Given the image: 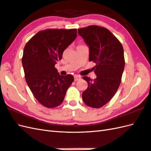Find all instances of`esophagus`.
I'll return each instance as SVG.
<instances>
[{
  "label": "esophagus",
  "mask_w": 151,
  "mask_h": 151,
  "mask_svg": "<svg viewBox=\"0 0 151 151\" xmlns=\"http://www.w3.org/2000/svg\"><path fill=\"white\" fill-rule=\"evenodd\" d=\"M74 78H75V81H79L80 79H81V76H78V75H76V76H75Z\"/></svg>",
  "instance_id": "1"
}]
</instances>
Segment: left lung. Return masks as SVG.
Returning a JSON list of instances; mask_svg holds the SVG:
<instances>
[{
  "label": "left lung",
  "instance_id": "1",
  "mask_svg": "<svg viewBox=\"0 0 151 151\" xmlns=\"http://www.w3.org/2000/svg\"><path fill=\"white\" fill-rule=\"evenodd\" d=\"M78 33L89 49V62H93L97 75L95 80L83 76L88 87L82 93V99L88 106H103L114 97L121 84L124 68L123 46L106 28L92 25L79 28Z\"/></svg>",
  "mask_w": 151,
  "mask_h": 151
}]
</instances>
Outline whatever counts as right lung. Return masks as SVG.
<instances>
[{
	"mask_svg": "<svg viewBox=\"0 0 151 151\" xmlns=\"http://www.w3.org/2000/svg\"><path fill=\"white\" fill-rule=\"evenodd\" d=\"M77 36V29H47L28 41L22 58L25 80L37 101L44 106L55 108L63 101L73 76L60 75L55 64L63 51Z\"/></svg>",
	"mask_w": 151,
	"mask_h": 151,
	"instance_id": "add662e5",
	"label": "right lung"
}]
</instances>
